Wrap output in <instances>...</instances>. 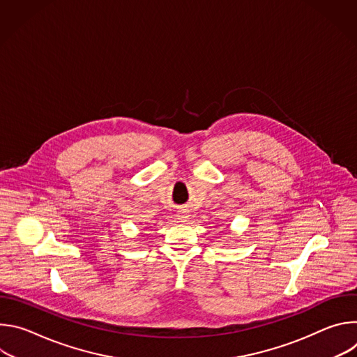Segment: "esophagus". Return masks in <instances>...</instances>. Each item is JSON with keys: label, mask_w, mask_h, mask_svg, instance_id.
Returning a JSON list of instances; mask_svg holds the SVG:
<instances>
[{"label": "esophagus", "mask_w": 357, "mask_h": 357, "mask_svg": "<svg viewBox=\"0 0 357 357\" xmlns=\"http://www.w3.org/2000/svg\"><path fill=\"white\" fill-rule=\"evenodd\" d=\"M178 219H179L181 222H185V220L188 219V215H186L185 212H179V213H178Z\"/></svg>", "instance_id": "obj_1"}]
</instances>
